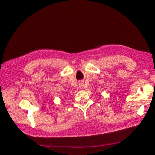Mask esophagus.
Segmentation results:
<instances>
[{
	"label": "esophagus",
	"instance_id": "esophagus-1",
	"mask_svg": "<svg viewBox=\"0 0 155 155\" xmlns=\"http://www.w3.org/2000/svg\"><path fill=\"white\" fill-rule=\"evenodd\" d=\"M84 84L83 83H79V88H83V85Z\"/></svg>",
	"mask_w": 155,
	"mask_h": 155
}]
</instances>
